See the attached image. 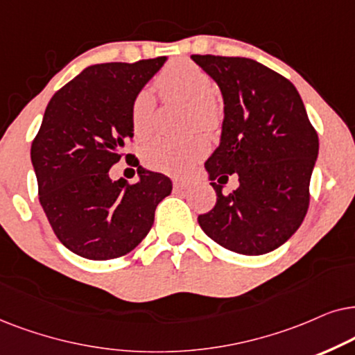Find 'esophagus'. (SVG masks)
<instances>
[{"label": "esophagus", "instance_id": "esophagus-1", "mask_svg": "<svg viewBox=\"0 0 355 355\" xmlns=\"http://www.w3.org/2000/svg\"><path fill=\"white\" fill-rule=\"evenodd\" d=\"M190 185L191 180H187V178H175L173 180L175 190H187V188H190Z\"/></svg>", "mask_w": 355, "mask_h": 355}]
</instances>
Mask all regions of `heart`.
I'll use <instances>...</instances> for the list:
<instances>
[{
    "instance_id": "heart-1",
    "label": "heart",
    "mask_w": 355,
    "mask_h": 355,
    "mask_svg": "<svg viewBox=\"0 0 355 355\" xmlns=\"http://www.w3.org/2000/svg\"><path fill=\"white\" fill-rule=\"evenodd\" d=\"M155 86L164 97L182 98L191 103L190 123L193 128L200 126L206 131H212L220 125V108L212 98L214 84L200 64L190 60H175L160 71L155 78ZM154 107L153 92L143 89L136 94L131 103V126L138 138H146L153 131ZM207 149L209 144L201 135L185 139L157 138L146 146L143 159L149 168L180 175L188 172Z\"/></svg>"
}]
</instances>
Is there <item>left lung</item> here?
Masks as SVG:
<instances>
[{
  "label": "left lung",
  "mask_w": 355,
  "mask_h": 355,
  "mask_svg": "<svg viewBox=\"0 0 355 355\" xmlns=\"http://www.w3.org/2000/svg\"><path fill=\"white\" fill-rule=\"evenodd\" d=\"M191 60L214 79L224 98L220 143L205 164L217 201L198 222L230 252H272L295 234L309 209L318 135L284 76L240 56ZM232 173L241 185L224 196L214 180Z\"/></svg>",
  "instance_id": "1"
}]
</instances>
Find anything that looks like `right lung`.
<instances>
[{
	"instance_id": "1",
	"label": "right lung",
	"mask_w": 355,
	"mask_h": 355,
	"mask_svg": "<svg viewBox=\"0 0 355 355\" xmlns=\"http://www.w3.org/2000/svg\"><path fill=\"white\" fill-rule=\"evenodd\" d=\"M165 61L92 64L45 108L31 149L39 200L56 237L79 257L103 261L130 253L172 191L168 177L141 165L135 185L108 173L135 136L133 98Z\"/></svg>"
}]
</instances>
